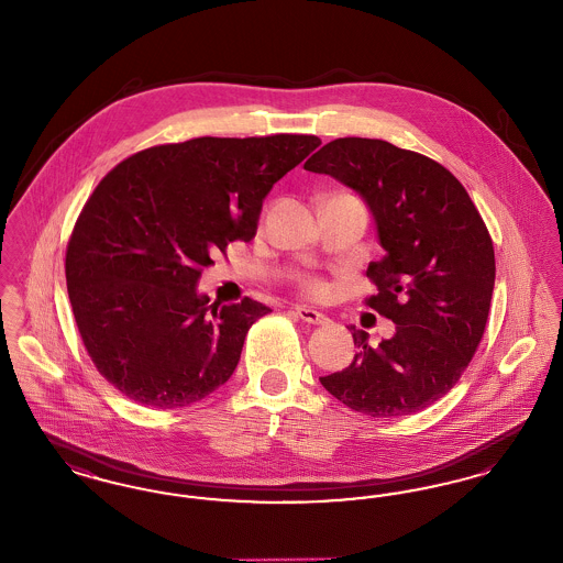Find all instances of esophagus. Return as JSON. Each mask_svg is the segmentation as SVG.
I'll return each instance as SVG.
<instances>
[{
  "label": "esophagus",
  "mask_w": 563,
  "mask_h": 563,
  "mask_svg": "<svg viewBox=\"0 0 563 563\" xmlns=\"http://www.w3.org/2000/svg\"><path fill=\"white\" fill-rule=\"evenodd\" d=\"M295 314H297L301 321L310 322V324H327V322H329V319H327L324 314L312 310V308H306V306H297V308H295Z\"/></svg>",
  "instance_id": "1"
}]
</instances>
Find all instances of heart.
Here are the masks:
<instances>
[{"label": "heart", "mask_w": 563, "mask_h": 563, "mask_svg": "<svg viewBox=\"0 0 563 563\" xmlns=\"http://www.w3.org/2000/svg\"><path fill=\"white\" fill-rule=\"evenodd\" d=\"M301 291L308 295V297H312V299H319L322 295H327L329 287H327V283L321 280V278H306L301 283Z\"/></svg>", "instance_id": "obj_1"}]
</instances>
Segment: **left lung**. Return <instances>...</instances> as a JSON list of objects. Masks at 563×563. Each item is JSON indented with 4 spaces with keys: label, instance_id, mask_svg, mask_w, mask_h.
<instances>
[{
    "label": "left lung",
    "instance_id": "8db88e82",
    "mask_svg": "<svg viewBox=\"0 0 563 563\" xmlns=\"http://www.w3.org/2000/svg\"><path fill=\"white\" fill-rule=\"evenodd\" d=\"M358 191L386 255L367 278L365 303L397 324L377 349L350 324L361 349L321 384L372 418L409 416L448 395L482 342L496 278L492 236L454 175L382 139H335L303 164Z\"/></svg>",
    "mask_w": 563,
    "mask_h": 563
}]
</instances>
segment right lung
<instances>
[{"label": "right lung", "mask_w": 563, "mask_h": 563, "mask_svg": "<svg viewBox=\"0 0 563 563\" xmlns=\"http://www.w3.org/2000/svg\"><path fill=\"white\" fill-rule=\"evenodd\" d=\"M319 145L314 134L198 136L136 152L101 179L65 276L81 342L113 388L175 409L230 379L246 331L272 310L251 297L211 306L198 278L255 236L272 186Z\"/></svg>", "instance_id": "obj_1"}]
</instances>
